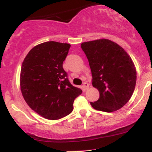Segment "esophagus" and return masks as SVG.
Wrapping results in <instances>:
<instances>
[{"mask_svg":"<svg viewBox=\"0 0 152 152\" xmlns=\"http://www.w3.org/2000/svg\"><path fill=\"white\" fill-rule=\"evenodd\" d=\"M83 88H84V90L88 89V88H89V84H88V83H86V82H85V83H83Z\"/></svg>","mask_w":152,"mask_h":152,"instance_id":"obj_1","label":"esophagus"}]
</instances>
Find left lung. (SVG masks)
Returning <instances> with one entry per match:
<instances>
[{
	"label": "left lung",
	"instance_id": "obj_1",
	"mask_svg": "<svg viewBox=\"0 0 152 152\" xmlns=\"http://www.w3.org/2000/svg\"><path fill=\"white\" fill-rule=\"evenodd\" d=\"M81 47L89 63L92 85L99 91V99L91 105L105 112L120 109L129 101L137 81V70L130 56L106 38L83 42Z\"/></svg>",
	"mask_w": 152,
	"mask_h": 152
}]
</instances>
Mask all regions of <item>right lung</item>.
I'll return each mask as SVG.
<instances>
[{
	"label": "right lung",
	"mask_w": 152,
	"mask_h": 152,
	"mask_svg": "<svg viewBox=\"0 0 152 152\" xmlns=\"http://www.w3.org/2000/svg\"><path fill=\"white\" fill-rule=\"evenodd\" d=\"M70 47L56 41L40 43L23 61L20 86L24 100L47 119L57 120L71 114L75 99L82 93L71 84L63 69Z\"/></svg>",
	"instance_id": "1"
}]
</instances>
